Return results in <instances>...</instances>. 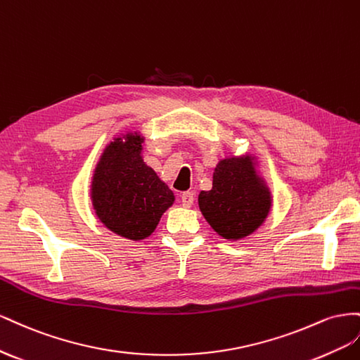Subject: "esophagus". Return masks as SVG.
<instances>
[{"label": "esophagus", "mask_w": 360, "mask_h": 360, "mask_svg": "<svg viewBox=\"0 0 360 360\" xmlns=\"http://www.w3.org/2000/svg\"><path fill=\"white\" fill-rule=\"evenodd\" d=\"M181 202H182L184 207H186V208H190L191 205H193V202H194V194H193L191 191L182 193V194H181Z\"/></svg>", "instance_id": "esophagus-1"}]
</instances>
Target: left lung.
I'll return each instance as SVG.
<instances>
[{
  "label": "left lung",
  "instance_id": "8db88e82",
  "mask_svg": "<svg viewBox=\"0 0 360 360\" xmlns=\"http://www.w3.org/2000/svg\"><path fill=\"white\" fill-rule=\"evenodd\" d=\"M205 220L228 241L248 238L269 217L273 194L252 152L221 158L212 173V188L200 191Z\"/></svg>",
  "mask_w": 360,
  "mask_h": 360
}]
</instances>
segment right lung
<instances>
[{
  "mask_svg": "<svg viewBox=\"0 0 360 360\" xmlns=\"http://www.w3.org/2000/svg\"><path fill=\"white\" fill-rule=\"evenodd\" d=\"M145 136L125 131L107 143L90 181V200L98 220L119 237L141 241L157 229L174 194L143 160Z\"/></svg>",
  "mask_w": 360,
  "mask_h": 360,
  "instance_id": "obj_1",
  "label": "right lung"
}]
</instances>
